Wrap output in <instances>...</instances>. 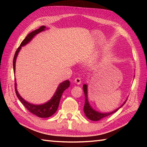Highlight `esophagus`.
I'll list each match as a JSON object with an SVG mask.
<instances>
[{
    "mask_svg": "<svg viewBox=\"0 0 147 147\" xmlns=\"http://www.w3.org/2000/svg\"><path fill=\"white\" fill-rule=\"evenodd\" d=\"M74 82H75L76 84H78V85H79V84L81 83V78H79V77H77V78L74 79Z\"/></svg>",
    "mask_w": 147,
    "mask_h": 147,
    "instance_id": "obj_1",
    "label": "esophagus"
}]
</instances>
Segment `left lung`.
<instances>
[{"label": "left lung", "mask_w": 147, "mask_h": 147, "mask_svg": "<svg viewBox=\"0 0 147 147\" xmlns=\"http://www.w3.org/2000/svg\"><path fill=\"white\" fill-rule=\"evenodd\" d=\"M83 89H84V94H85V104H84V113H85L86 116L89 119H90V120L93 121H99V120H100L101 119L106 117L108 116L109 115H111L112 113H114L115 112H116V111H117L119 108H121V107L126 103V100H126L125 101H124V102L122 104V105L119 107V108H117L115 110L111 111V112H109V113H100V112H98V111H96L94 110V109L92 108V107L90 106V104H89V103L88 98V86H87V84H84V85L83 86Z\"/></svg>", "instance_id": "8db88e82"}]
</instances>
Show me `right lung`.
I'll return each instance as SVG.
<instances>
[{
    "label": "right lung",
    "instance_id": "add662e5",
    "mask_svg": "<svg viewBox=\"0 0 147 147\" xmlns=\"http://www.w3.org/2000/svg\"><path fill=\"white\" fill-rule=\"evenodd\" d=\"M46 29V26H41L39 27L38 29L36 30L32 31L30 32L28 36H27L25 39L22 41V43L20 45L19 48L17 49L15 54L13 61V71L15 73L16 71V59L18 53H19L20 50H21V47L23 46L26 45L27 43H28L30 41L32 38L39 33H40L41 32L44 31ZM69 86H70V82L69 80H65L61 82L59 84L58 88H57L56 91L53 95V97L51 100H49L47 102L43 104H39V105H37V104H32L31 103H29L28 102L26 101L24 99L21 97V96L19 94L18 91L17 90V84L15 83V89H16V93L17 94V96L19 99V100L21 102L22 104H23L24 107L28 109V110L31 112L32 113L34 114L36 116L39 117L41 118H47L53 115L54 113H55L56 111H57V109L58 108L59 101L61 97L62 94H63V91L65 90L66 89H67Z\"/></svg>",
    "mask_w": 147,
    "mask_h": 147
}]
</instances>
